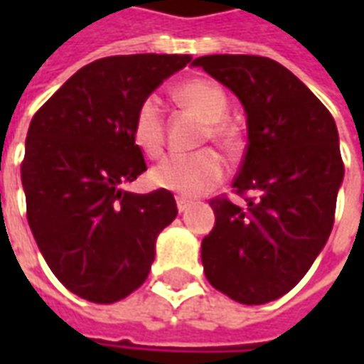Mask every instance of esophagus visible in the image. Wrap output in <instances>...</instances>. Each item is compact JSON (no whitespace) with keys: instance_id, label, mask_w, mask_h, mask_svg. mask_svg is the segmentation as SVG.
Instances as JSON below:
<instances>
[{"instance_id":"34e87169","label":"esophagus","mask_w":364,"mask_h":364,"mask_svg":"<svg viewBox=\"0 0 364 364\" xmlns=\"http://www.w3.org/2000/svg\"><path fill=\"white\" fill-rule=\"evenodd\" d=\"M191 205H193V200H189V198L177 197V210H179V213H185V210H189Z\"/></svg>"}]
</instances>
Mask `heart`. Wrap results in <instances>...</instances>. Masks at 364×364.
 I'll list each match as a JSON object with an SVG mask.
<instances>
[{
  "label": "heart",
  "mask_w": 364,
  "mask_h": 364,
  "mask_svg": "<svg viewBox=\"0 0 364 364\" xmlns=\"http://www.w3.org/2000/svg\"><path fill=\"white\" fill-rule=\"evenodd\" d=\"M175 99L203 120L200 140H213L226 151H236L242 144L240 128L226 119L228 97L218 83L197 77L175 87ZM132 138L146 156L156 158L166 144L164 109L158 95L144 97L132 119ZM226 175L224 159L213 148L189 156H167L150 169V181L158 189L171 191L181 197H198L214 189Z\"/></svg>",
  "instance_id": "b5f03b06"
}]
</instances>
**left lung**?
<instances>
[{
    "mask_svg": "<svg viewBox=\"0 0 364 364\" xmlns=\"http://www.w3.org/2000/svg\"><path fill=\"white\" fill-rule=\"evenodd\" d=\"M193 64L234 91L247 114L232 183L245 205L226 195L210 200L216 224L200 247L205 274L240 304H265L296 287L331 234L345 173L336 120L271 58L214 54Z\"/></svg>",
    "mask_w": 364,
    "mask_h": 364,
    "instance_id": "obj_1",
    "label": "left lung"
}]
</instances>
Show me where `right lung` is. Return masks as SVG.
I'll return each instance as SVG.
<instances>
[{"instance_id": "obj_1", "label": "right lung", "mask_w": 364, "mask_h": 364, "mask_svg": "<svg viewBox=\"0 0 364 364\" xmlns=\"http://www.w3.org/2000/svg\"><path fill=\"white\" fill-rule=\"evenodd\" d=\"M189 54L109 56L77 70L31 120L21 164L27 220L58 281L95 304L140 289L156 237L177 216L166 189H122L146 171L136 107Z\"/></svg>"}]
</instances>
